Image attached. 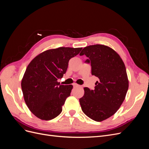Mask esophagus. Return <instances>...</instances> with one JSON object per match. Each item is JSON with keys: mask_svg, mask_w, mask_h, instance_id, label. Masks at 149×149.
Here are the masks:
<instances>
[{"mask_svg": "<svg viewBox=\"0 0 149 149\" xmlns=\"http://www.w3.org/2000/svg\"><path fill=\"white\" fill-rule=\"evenodd\" d=\"M73 86H74V87H77V86H78L79 85H78V84H76V83H74V84H73Z\"/></svg>", "mask_w": 149, "mask_h": 149, "instance_id": "esophagus-1", "label": "esophagus"}]
</instances>
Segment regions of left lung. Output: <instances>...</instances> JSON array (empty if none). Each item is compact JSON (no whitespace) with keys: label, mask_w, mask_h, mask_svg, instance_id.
<instances>
[{"label":"left lung","mask_w":149,"mask_h":149,"mask_svg":"<svg viewBox=\"0 0 149 149\" xmlns=\"http://www.w3.org/2000/svg\"><path fill=\"white\" fill-rule=\"evenodd\" d=\"M85 55L91 63V74L99 78L94 90L84 88L79 99L84 113L89 118L101 122L118 111L129 88L125 66L119 54L104 45L86 47L79 55Z\"/></svg>","instance_id":"1"}]
</instances>
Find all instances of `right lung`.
<instances>
[{"instance_id":"1","label":"right lung","mask_w":149,"mask_h":149,"mask_svg":"<svg viewBox=\"0 0 149 149\" xmlns=\"http://www.w3.org/2000/svg\"><path fill=\"white\" fill-rule=\"evenodd\" d=\"M81 49L63 47L49 49L40 53L29 64L21 86L26 106L38 118L49 120L61 112L73 86L60 84L58 79L66 73L69 60Z\"/></svg>"}]
</instances>
